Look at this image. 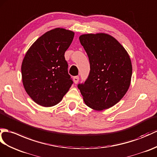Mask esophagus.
Returning a JSON list of instances; mask_svg holds the SVG:
<instances>
[{
	"instance_id": "1",
	"label": "esophagus",
	"mask_w": 157,
	"mask_h": 157,
	"mask_svg": "<svg viewBox=\"0 0 157 157\" xmlns=\"http://www.w3.org/2000/svg\"><path fill=\"white\" fill-rule=\"evenodd\" d=\"M78 81H79L78 76H75V77L74 78V82L75 83V84H77V83H78Z\"/></svg>"
}]
</instances>
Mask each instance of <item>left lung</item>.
<instances>
[{
	"mask_svg": "<svg viewBox=\"0 0 157 157\" xmlns=\"http://www.w3.org/2000/svg\"><path fill=\"white\" fill-rule=\"evenodd\" d=\"M79 39L90 63L88 78L78 85L84 103L96 111L114 106L131 83L132 66L128 52L107 33L83 34Z\"/></svg>",
	"mask_w": 157,
	"mask_h": 157,
	"instance_id": "obj_1",
	"label": "left lung"
}]
</instances>
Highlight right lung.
Segmentation results:
<instances>
[{
    "mask_svg": "<svg viewBox=\"0 0 157 157\" xmlns=\"http://www.w3.org/2000/svg\"><path fill=\"white\" fill-rule=\"evenodd\" d=\"M74 32L56 28L42 35L29 47L21 65L22 81L36 104L52 107L63 99L73 81L64 54Z\"/></svg>",
    "mask_w": 157,
    "mask_h": 157,
    "instance_id": "1",
    "label": "right lung"
}]
</instances>
